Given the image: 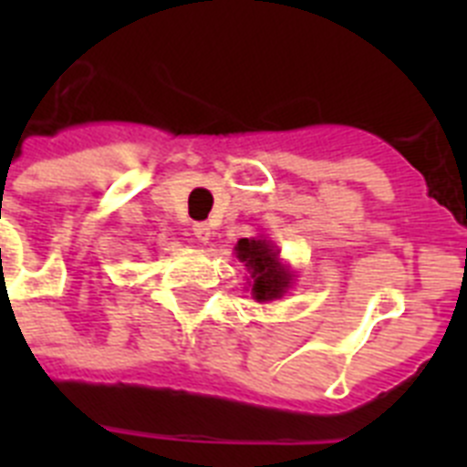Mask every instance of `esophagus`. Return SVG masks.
Masks as SVG:
<instances>
[{"mask_svg":"<svg viewBox=\"0 0 467 467\" xmlns=\"http://www.w3.org/2000/svg\"><path fill=\"white\" fill-rule=\"evenodd\" d=\"M193 236H196L198 243H208L210 241V226L208 224H193Z\"/></svg>","mask_w":467,"mask_h":467,"instance_id":"obj_1","label":"esophagus"}]
</instances>
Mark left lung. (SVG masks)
Instances as JSON below:
<instances>
[{"mask_svg":"<svg viewBox=\"0 0 467 467\" xmlns=\"http://www.w3.org/2000/svg\"><path fill=\"white\" fill-rule=\"evenodd\" d=\"M236 254L241 262H245L247 271L253 274V295L257 301H271L283 296L290 283V274L280 269L278 254L266 241H254V238H241L236 245Z\"/></svg>","mask_w":467,"mask_h":467,"instance_id":"8db88e82","label":"left lung"}]
</instances>
